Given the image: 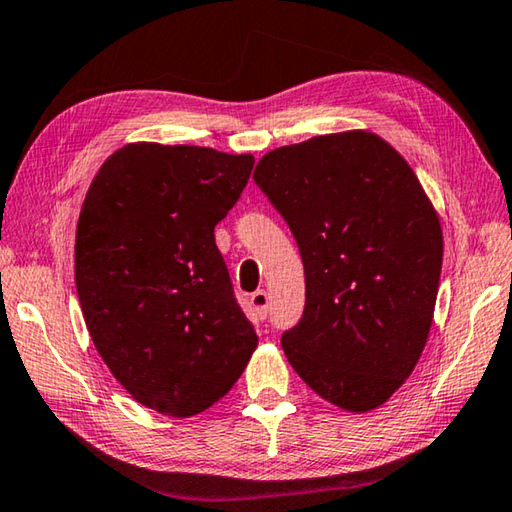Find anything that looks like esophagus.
Segmentation results:
<instances>
[{
  "label": "esophagus",
  "instance_id": "obj_1",
  "mask_svg": "<svg viewBox=\"0 0 512 512\" xmlns=\"http://www.w3.org/2000/svg\"><path fill=\"white\" fill-rule=\"evenodd\" d=\"M250 307H253L257 319H266V314H269V294H266L264 289H257L255 294L250 296Z\"/></svg>",
  "mask_w": 512,
  "mask_h": 512
}]
</instances>
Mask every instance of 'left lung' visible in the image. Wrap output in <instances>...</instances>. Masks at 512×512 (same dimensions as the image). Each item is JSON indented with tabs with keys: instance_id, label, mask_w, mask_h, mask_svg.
Returning <instances> with one entry per match:
<instances>
[{
	"instance_id": "8db88e82",
	"label": "left lung",
	"mask_w": 512,
	"mask_h": 512,
	"mask_svg": "<svg viewBox=\"0 0 512 512\" xmlns=\"http://www.w3.org/2000/svg\"><path fill=\"white\" fill-rule=\"evenodd\" d=\"M253 180L305 266L287 360L321 399L378 408L415 369L440 287V218L417 175L376 134L346 132L264 154Z\"/></svg>"
}]
</instances>
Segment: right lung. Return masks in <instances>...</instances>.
Returning a JSON list of instances; mask_svg holds the SVG:
<instances>
[{"instance_id":"add662e5","label":"right lung","mask_w":512,"mask_h":512,"mask_svg":"<svg viewBox=\"0 0 512 512\" xmlns=\"http://www.w3.org/2000/svg\"><path fill=\"white\" fill-rule=\"evenodd\" d=\"M253 164L134 143L104 161L81 205L75 282L88 332L118 383L161 415L223 399L257 346L214 239Z\"/></svg>"}]
</instances>
